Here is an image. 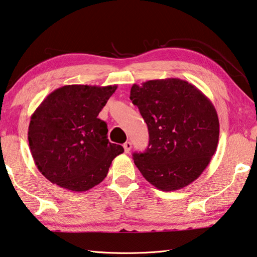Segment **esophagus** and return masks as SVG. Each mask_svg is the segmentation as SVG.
I'll return each mask as SVG.
<instances>
[{"label": "esophagus", "instance_id": "obj_1", "mask_svg": "<svg viewBox=\"0 0 257 257\" xmlns=\"http://www.w3.org/2000/svg\"><path fill=\"white\" fill-rule=\"evenodd\" d=\"M123 149H124L125 153H129L130 150H132V143H130V142H125L124 144H123Z\"/></svg>", "mask_w": 257, "mask_h": 257}]
</instances>
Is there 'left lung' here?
<instances>
[{
    "mask_svg": "<svg viewBox=\"0 0 257 257\" xmlns=\"http://www.w3.org/2000/svg\"><path fill=\"white\" fill-rule=\"evenodd\" d=\"M130 99L150 134L145 152L133 154L143 177L164 191L181 189L196 180L219 142V118L210 99L178 78L134 84Z\"/></svg>",
    "mask_w": 257,
    "mask_h": 257,
    "instance_id": "8db88e82",
    "label": "left lung"
}]
</instances>
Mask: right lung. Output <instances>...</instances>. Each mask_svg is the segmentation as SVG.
<instances>
[{
	"label": "right lung",
	"mask_w": 257,
	"mask_h": 257,
	"mask_svg": "<svg viewBox=\"0 0 257 257\" xmlns=\"http://www.w3.org/2000/svg\"><path fill=\"white\" fill-rule=\"evenodd\" d=\"M114 86L67 85L55 89L30 118L28 142L34 162L52 184L86 191L104 180L113 159L123 153L107 139L98 113Z\"/></svg>",
	"instance_id": "right-lung-1"
}]
</instances>
